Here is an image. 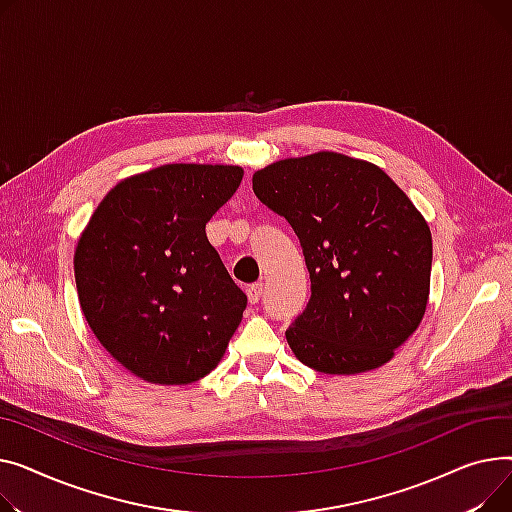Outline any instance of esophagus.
<instances>
[{
  "mask_svg": "<svg viewBox=\"0 0 512 512\" xmlns=\"http://www.w3.org/2000/svg\"><path fill=\"white\" fill-rule=\"evenodd\" d=\"M262 291H264V283L262 281H258V283H252L250 287H248V299H250V304H256L258 299L262 297Z\"/></svg>",
  "mask_w": 512,
  "mask_h": 512,
  "instance_id": "obj_1",
  "label": "esophagus"
}]
</instances>
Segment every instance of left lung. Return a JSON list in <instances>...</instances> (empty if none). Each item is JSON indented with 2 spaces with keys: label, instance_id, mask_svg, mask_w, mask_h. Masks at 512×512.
Listing matches in <instances>:
<instances>
[{
  "label": "left lung",
  "instance_id": "obj_1",
  "mask_svg": "<svg viewBox=\"0 0 512 512\" xmlns=\"http://www.w3.org/2000/svg\"><path fill=\"white\" fill-rule=\"evenodd\" d=\"M252 190L302 244L310 304L285 333L293 355L324 374L388 364L430 299L432 233L378 165L333 150L258 169Z\"/></svg>",
  "mask_w": 512,
  "mask_h": 512
}]
</instances>
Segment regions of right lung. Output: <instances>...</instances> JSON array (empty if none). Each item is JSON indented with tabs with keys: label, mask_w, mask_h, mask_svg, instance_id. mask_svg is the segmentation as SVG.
Here are the masks:
<instances>
[{
	"label": "right lung",
	"mask_w": 512,
	"mask_h": 512,
	"mask_svg": "<svg viewBox=\"0 0 512 512\" xmlns=\"http://www.w3.org/2000/svg\"><path fill=\"white\" fill-rule=\"evenodd\" d=\"M237 165L171 163L113 186L80 233L74 277L82 314L115 362L150 384L213 372L248 297L206 237L235 194Z\"/></svg>",
	"instance_id": "1"
}]
</instances>
